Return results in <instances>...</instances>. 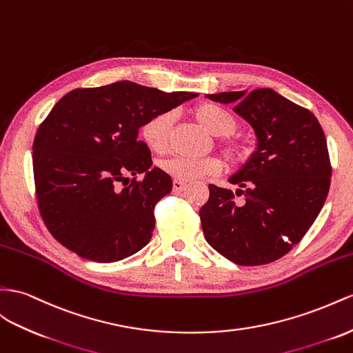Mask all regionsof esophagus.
Wrapping results in <instances>:
<instances>
[{
  "instance_id": "34e87169",
  "label": "esophagus",
  "mask_w": 353,
  "mask_h": 353,
  "mask_svg": "<svg viewBox=\"0 0 353 353\" xmlns=\"http://www.w3.org/2000/svg\"><path fill=\"white\" fill-rule=\"evenodd\" d=\"M186 183L185 182H182V180H174L173 182V191H176V192H180V191H183V189H186Z\"/></svg>"
}]
</instances>
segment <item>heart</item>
<instances>
[{
  "label": "heart",
  "instance_id": "heart-1",
  "mask_svg": "<svg viewBox=\"0 0 353 353\" xmlns=\"http://www.w3.org/2000/svg\"><path fill=\"white\" fill-rule=\"evenodd\" d=\"M192 114L198 123L212 135L221 137V146L232 164H240L245 161L250 149L245 141L230 137L237 131V121L228 110L213 103H201L194 107ZM174 114L171 112L158 113L141 126V139L148 146L158 153H164L170 144V132L173 126ZM161 168L167 174L177 180H194L203 176L218 174L223 168V162L219 157L210 155L204 158H189L176 155L161 162Z\"/></svg>",
  "mask_w": 353,
  "mask_h": 353
}]
</instances>
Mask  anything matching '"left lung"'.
I'll list each match as a JSON object with an SVG mask.
<instances>
[{
	"label": "left lung",
	"mask_w": 353,
	"mask_h": 353,
	"mask_svg": "<svg viewBox=\"0 0 353 353\" xmlns=\"http://www.w3.org/2000/svg\"><path fill=\"white\" fill-rule=\"evenodd\" d=\"M255 131L258 146L228 182L246 188L245 201L231 189L209 185L200 210L207 243L239 265L273 263L291 250L313 225L327 200L331 162L321 123L307 108L270 88L252 92L207 94Z\"/></svg>",
	"instance_id": "obj_1"
}]
</instances>
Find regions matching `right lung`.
I'll return each instance as SVG.
<instances>
[{
    "label": "right lung",
    "mask_w": 353,
    "mask_h": 353,
    "mask_svg": "<svg viewBox=\"0 0 353 353\" xmlns=\"http://www.w3.org/2000/svg\"><path fill=\"white\" fill-rule=\"evenodd\" d=\"M196 95L122 80L59 99L35 134L32 167L40 214L62 246L89 261L116 263L148 245L153 209L173 180L152 167L139 130Z\"/></svg>",
    "instance_id": "obj_1"
}]
</instances>
